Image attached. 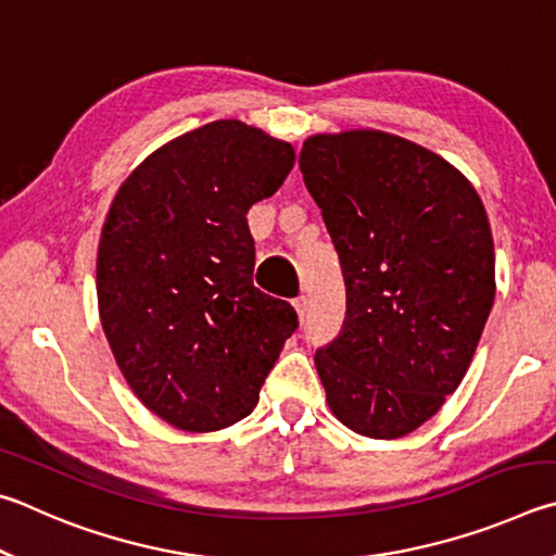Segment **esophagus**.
<instances>
[{
  "mask_svg": "<svg viewBox=\"0 0 556 556\" xmlns=\"http://www.w3.org/2000/svg\"><path fill=\"white\" fill-rule=\"evenodd\" d=\"M293 307H295L300 323H305V317H307V298H305V295L295 298V300H293Z\"/></svg>",
  "mask_w": 556,
  "mask_h": 556,
  "instance_id": "34e87169",
  "label": "esophagus"
}]
</instances>
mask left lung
<instances>
[{"label":"left lung","instance_id":"8db88e82","mask_svg":"<svg viewBox=\"0 0 556 556\" xmlns=\"http://www.w3.org/2000/svg\"><path fill=\"white\" fill-rule=\"evenodd\" d=\"M300 170L346 286L342 332L315 354L329 410L397 440L469 371L495 298L489 214L452 163L395 134H315Z\"/></svg>","mask_w":556,"mask_h":556}]
</instances>
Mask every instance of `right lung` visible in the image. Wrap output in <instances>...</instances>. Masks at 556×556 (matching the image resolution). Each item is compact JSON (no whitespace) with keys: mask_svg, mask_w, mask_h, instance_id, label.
I'll return each mask as SVG.
<instances>
[{"mask_svg":"<svg viewBox=\"0 0 556 556\" xmlns=\"http://www.w3.org/2000/svg\"><path fill=\"white\" fill-rule=\"evenodd\" d=\"M295 165L288 141L219 119L131 170L97 249V305L136 397L185 432L251 415L298 315L253 288L247 212Z\"/></svg>","mask_w":556,"mask_h":556,"instance_id":"add662e5","label":"right lung"}]
</instances>
